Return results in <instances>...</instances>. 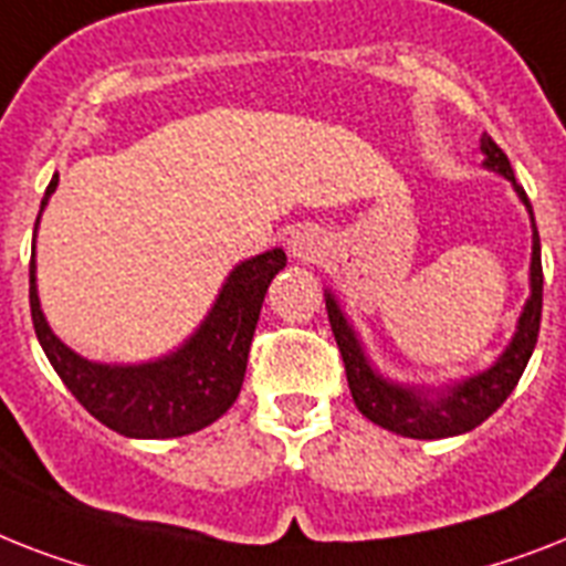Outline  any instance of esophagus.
<instances>
[{"label":"esophagus","instance_id":"obj_1","mask_svg":"<svg viewBox=\"0 0 566 566\" xmlns=\"http://www.w3.org/2000/svg\"><path fill=\"white\" fill-rule=\"evenodd\" d=\"M323 238L316 229H296L291 238H287V250L293 252V259H302V261H311L316 259L319 252H323Z\"/></svg>","mask_w":566,"mask_h":566}]
</instances>
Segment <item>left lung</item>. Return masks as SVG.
Returning <instances> with one entry per match:
<instances>
[{
    "mask_svg": "<svg viewBox=\"0 0 566 566\" xmlns=\"http://www.w3.org/2000/svg\"><path fill=\"white\" fill-rule=\"evenodd\" d=\"M482 168L500 174L512 182V188L526 206L532 220V261H530V298L517 316V328L503 355L491 363L489 369L468 375L462 380H450L444 387H412V384H398V380L384 378L371 360L363 352V343L357 331L352 328L348 316L334 298V293L325 291V307H328V323L337 339L339 355L346 363V378L357 410L375 421L384 430H392L407 439H448L474 430L491 412L500 410L512 389L517 387L532 352H535L537 331H541V305H544V270H541V238H537L535 214L526 191L514 179L509 156L497 148V142L489 133L480 139Z\"/></svg>",
    "mask_w": 566,
    "mask_h": 566,
    "instance_id": "left-lung-1",
    "label": "left lung"
}]
</instances>
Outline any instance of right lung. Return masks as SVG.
<instances>
[{
  "label": "right lung",
  "instance_id": "1",
  "mask_svg": "<svg viewBox=\"0 0 566 566\" xmlns=\"http://www.w3.org/2000/svg\"><path fill=\"white\" fill-rule=\"evenodd\" d=\"M54 188L57 174L45 188L40 214ZM34 255L29 270L31 319L45 357L69 392L84 403V410L127 439H177L197 433L235 403L264 293L275 273L287 264V255L279 247L235 264L203 323L168 355L148 363H95L72 352L45 323L36 296Z\"/></svg>",
  "mask_w": 566,
  "mask_h": 566
}]
</instances>
